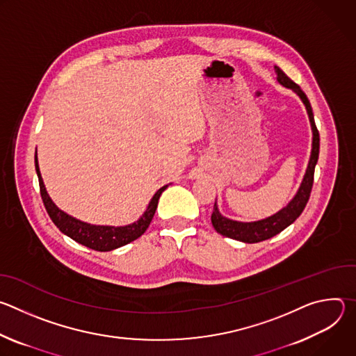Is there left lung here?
<instances>
[{
  "instance_id": "1",
  "label": "left lung",
  "mask_w": 356,
  "mask_h": 356,
  "mask_svg": "<svg viewBox=\"0 0 356 356\" xmlns=\"http://www.w3.org/2000/svg\"><path fill=\"white\" fill-rule=\"evenodd\" d=\"M275 72L277 74V81L282 86L291 88L301 98L302 104L306 106L309 120L312 124V131H313V147H312V155H310L306 175H304L302 181H301L296 195L290 200V202L284 209H282L276 214H273L265 220H259V221L239 222V221H234V220H229V218H225L224 216H221V213L218 211V207H217V202H216L213 214H211V222H213V227L216 228V231L224 236H228V238H232V239H236L241 242H246V243H255V242L269 239V238L277 235L279 232H282L284 228H287L290 224H293L300 217V214L302 213L304 207H306L307 201L310 198V193H312L313 181H314V169H316V165L318 161L320 134H318V129L314 122V115H313L310 101H309L307 95L304 94V91L300 88V86H297L291 79H289L282 69L275 66Z\"/></svg>"
}]
</instances>
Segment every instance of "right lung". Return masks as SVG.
<instances>
[{
  "instance_id": "right-lung-1",
  "label": "right lung",
  "mask_w": 356,
  "mask_h": 356,
  "mask_svg": "<svg viewBox=\"0 0 356 356\" xmlns=\"http://www.w3.org/2000/svg\"><path fill=\"white\" fill-rule=\"evenodd\" d=\"M35 169H36L38 179H39L40 195H42L44 209H46L50 220L55 222V225L65 235L70 236L73 241H76L81 245L90 248V249L98 250V252L113 250V249H117L120 246H124V245L138 239L147 229V227H149L152 218H154L155 211L158 209L159 197L168 188V184H166L155 193V195L152 197L143 216L134 224H129V225H125V227L91 225V224H87V222H83L80 220H76V218L70 217L69 214H66L65 211H62L56 207V204L52 201V198L49 197V194L44 188L36 155H35Z\"/></svg>"
}]
</instances>
